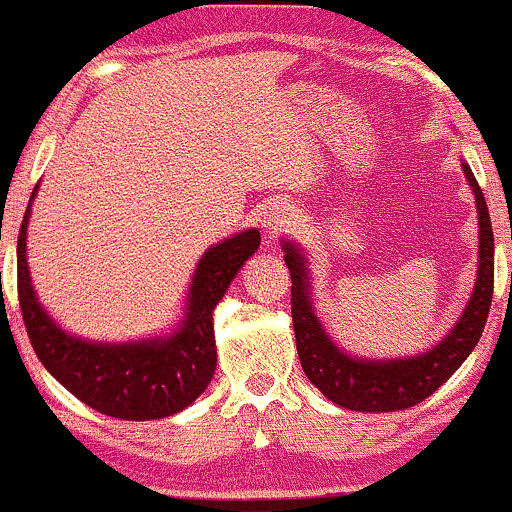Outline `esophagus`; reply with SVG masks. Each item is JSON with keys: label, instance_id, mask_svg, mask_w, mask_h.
Masks as SVG:
<instances>
[{"label": "esophagus", "instance_id": "34e87169", "mask_svg": "<svg viewBox=\"0 0 512 512\" xmlns=\"http://www.w3.org/2000/svg\"><path fill=\"white\" fill-rule=\"evenodd\" d=\"M291 223H293V211L286 207H276L269 211L267 219H264V228H267L269 236H279V233H284Z\"/></svg>", "mask_w": 512, "mask_h": 512}]
</instances>
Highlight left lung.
I'll use <instances>...</instances> for the list:
<instances>
[{"instance_id":"obj_1","label":"left lung","mask_w":512,"mask_h":512,"mask_svg":"<svg viewBox=\"0 0 512 512\" xmlns=\"http://www.w3.org/2000/svg\"><path fill=\"white\" fill-rule=\"evenodd\" d=\"M464 178L477 199L479 214V269L472 298L462 310L460 320L436 346L419 356L380 358L368 361L346 354L332 342L322 322L317 320L310 301L308 260L296 243L286 240L284 260L291 272V315L296 332V349L303 373L317 390L339 407L351 411H399L424 402L445 380L462 366L472 354L484 332L493 298V231L481 192L472 168L462 161Z\"/></svg>"}]
</instances>
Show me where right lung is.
<instances>
[{
  "instance_id": "right-lung-1",
  "label": "right lung",
  "mask_w": 512,
  "mask_h": 512,
  "mask_svg": "<svg viewBox=\"0 0 512 512\" xmlns=\"http://www.w3.org/2000/svg\"><path fill=\"white\" fill-rule=\"evenodd\" d=\"M35 192L38 185L23 214L16 274L21 315L40 363L76 399L115 419L151 421L190 407L207 390L216 370L214 308L238 269L260 248V231L248 228L204 252L187 291L185 320L173 334L122 344L88 342L64 332L33 291L26 228Z\"/></svg>"
}]
</instances>
